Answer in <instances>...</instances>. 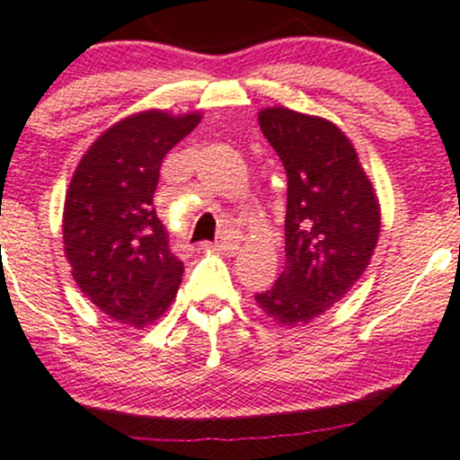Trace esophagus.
Masks as SVG:
<instances>
[{
    "mask_svg": "<svg viewBox=\"0 0 460 460\" xmlns=\"http://www.w3.org/2000/svg\"><path fill=\"white\" fill-rule=\"evenodd\" d=\"M211 246H216L217 251H225V253H234V251L238 249V235H235L231 229L229 231H222L220 238H217Z\"/></svg>",
    "mask_w": 460,
    "mask_h": 460,
    "instance_id": "1",
    "label": "esophagus"
}]
</instances>
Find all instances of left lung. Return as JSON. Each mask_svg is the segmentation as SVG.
I'll list each match as a JSON object with an SVG mask.
<instances>
[{"label":"left lung","instance_id":"8db88e82","mask_svg":"<svg viewBox=\"0 0 460 460\" xmlns=\"http://www.w3.org/2000/svg\"><path fill=\"white\" fill-rule=\"evenodd\" d=\"M258 120L288 190L287 262L255 302L278 323L299 326L340 302L364 275L379 240V202L340 128L287 108L262 110Z\"/></svg>","mask_w":460,"mask_h":460}]
</instances>
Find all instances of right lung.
I'll return each mask as SVG.
<instances>
[{"instance_id":"right-lung-1","label":"right lung","mask_w":460,"mask_h":460,"mask_svg":"<svg viewBox=\"0 0 460 460\" xmlns=\"http://www.w3.org/2000/svg\"><path fill=\"white\" fill-rule=\"evenodd\" d=\"M198 114L143 112L101 134L66 193L64 244L79 288L120 323L143 328L167 311L185 264L154 209L163 158Z\"/></svg>"}]
</instances>
